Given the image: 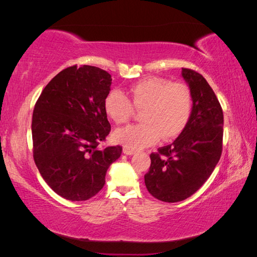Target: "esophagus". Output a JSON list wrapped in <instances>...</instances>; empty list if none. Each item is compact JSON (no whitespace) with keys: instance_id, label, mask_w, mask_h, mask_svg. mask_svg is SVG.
<instances>
[{"instance_id":"1","label":"esophagus","mask_w":257,"mask_h":257,"mask_svg":"<svg viewBox=\"0 0 257 257\" xmlns=\"http://www.w3.org/2000/svg\"><path fill=\"white\" fill-rule=\"evenodd\" d=\"M123 153L125 154V155H134L135 154V152L133 151V150H129V149H123Z\"/></svg>"}]
</instances>
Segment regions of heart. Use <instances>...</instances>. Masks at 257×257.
Instances as JSON below:
<instances>
[{"mask_svg": "<svg viewBox=\"0 0 257 257\" xmlns=\"http://www.w3.org/2000/svg\"><path fill=\"white\" fill-rule=\"evenodd\" d=\"M129 98L112 89L104 98V111L114 123H124L134 114V107L143 110L144 123L118 129L113 138L125 149L139 151L181 134L190 118L193 97L188 87L159 77L135 82L128 89Z\"/></svg>", "mask_w": 257, "mask_h": 257, "instance_id": "heart-1", "label": "heart"}]
</instances>
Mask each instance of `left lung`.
I'll return each mask as SVG.
<instances>
[{"label":"left lung","instance_id":"left-lung-1","mask_svg":"<svg viewBox=\"0 0 257 257\" xmlns=\"http://www.w3.org/2000/svg\"><path fill=\"white\" fill-rule=\"evenodd\" d=\"M181 76L193 97L190 118L175 142L151 154L145 185L162 202L184 201L201 188L222 152L223 112L205 78L182 68Z\"/></svg>","mask_w":257,"mask_h":257}]
</instances>
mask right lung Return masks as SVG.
<instances>
[{"mask_svg":"<svg viewBox=\"0 0 257 257\" xmlns=\"http://www.w3.org/2000/svg\"><path fill=\"white\" fill-rule=\"evenodd\" d=\"M111 84L102 69L69 67L46 85L35 105V163L46 184L69 201L95 196L122 152L121 146L98 149L111 130L103 106Z\"/></svg>","mask_w":257,"mask_h":257,"instance_id":"obj_1","label":"right lung"}]
</instances>
